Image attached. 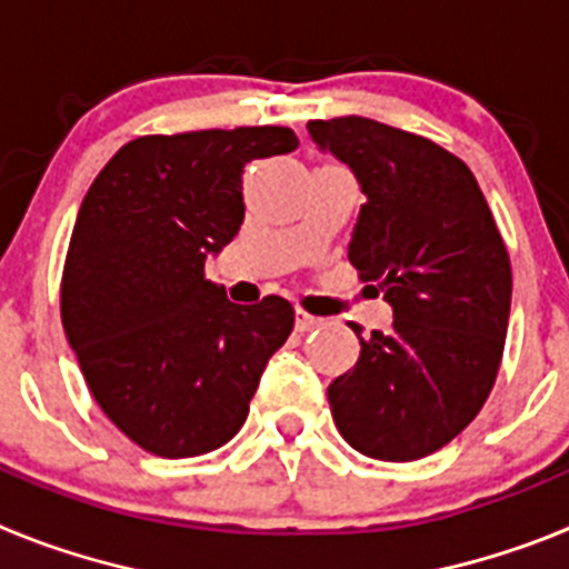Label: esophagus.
Segmentation results:
<instances>
[{"instance_id":"1","label":"esophagus","mask_w":569,"mask_h":569,"mask_svg":"<svg viewBox=\"0 0 569 569\" xmlns=\"http://www.w3.org/2000/svg\"><path fill=\"white\" fill-rule=\"evenodd\" d=\"M319 325H321L319 316L308 313V310H296V330H299V333H308V330L319 328Z\"/></svg>"}]
</instances>
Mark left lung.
<instances>
[{"label":"left lung","instance_id":"obj_1","mask_svg":"<svg viewBox=\"0 0 569 569\" xmlns=\"http://www.w3.org/2000/svg\"><path fill=\"white\" fill-rule=\"evenodd\" d=\"M367 196L350 264L393 305L328 387L339 433L379 461L436 453L490 396L505 353L512 270L492 210L459 156L365 116L308 122ZM373 288V284H370Z\"/></svg>","mask_w":569,"mask_h":569}]
</instances>
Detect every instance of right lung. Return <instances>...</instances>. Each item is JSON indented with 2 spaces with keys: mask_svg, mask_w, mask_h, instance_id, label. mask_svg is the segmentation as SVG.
Wrapping results in <instances>:
<instances>
[{
  "mask_svg": "<svg viewBox=\"0 0 569 569\" xmlns=\"http://www.w3.org/2000/svg\"><path fill=\"white\" fill-rule=\"evenodd\" d=\"M290 128L139 136L93 179L62 270V328L90 393L133 445L190 459L244 425L293 305L241 308L204 259L244 222L241 173L290 153Z\"/></svg>",
  "mask_w": 569,
  "mask_h": 569,
  "instance_id": "right-lung-1",
  "label": "right lung"
}]
</instances>
